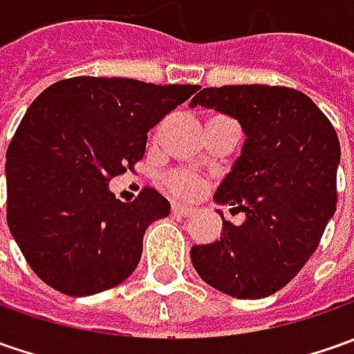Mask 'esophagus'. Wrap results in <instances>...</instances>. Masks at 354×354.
<instances>
[{"label": "esophagus", "mask_w": 354, "mask_h": 354, "mask_svg": "<svg viewBox=\"0 0 354 354\" xmlns=\"http://www.w3.org/2000/svg\"><path fill=\"white\" fill-rule=\"evenodd\" d=\"M171 211L175 212V214H181V216H189V214H193L195 209H193V207H185V205H177V203H175V205L171 207Z\"/></svg>", "instance_id": "1"}]
</instances>
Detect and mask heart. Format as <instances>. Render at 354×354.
I'll list each match as a JSON object with an SVG mask.
<instances>
[{
    "label": "heart",
    "mask_w": 354,
    "mask_h": 354,
    "mask_svg": "<svg viewBox=\"0 0 354 354\" xmlns=\"http://www.w3.org/2000/svg\"><path fill=\"white\" fill-rule=\"evenodd\" d=\"M165 185H167L171 195L179 198H193L203 191V179L195 173L183 169L171 171L165 177Z\"/></svg>",
    "instance_id": "b5f03b06"
}]
</instances>
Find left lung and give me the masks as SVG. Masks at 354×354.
Segmentation results:
<instances>
[{"label":"left lung","instance_id":"1","mask_svg":"<svg viewBox=\"0 0 354 354\" xmlns=\"http://www.w3.org/2000/svg\"><path fill=\"white\" fill-rule=\"evenodd\" d=\"M195 106L236 118L246 133L214 193L216 203L246 218L234 226L223 216L221 240L191 248L193 266L218 292L268 297L297 276L335 214L339 138L315 102L288 86L203 88Z\"/></svg>","mask_w":354,"mask_h":354}]
</instances>
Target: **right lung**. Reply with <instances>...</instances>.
I'll use <instances>...</instances> for the list:
<instances>
[{"mask_svg": "<svg viewBox=\"0 0 354 354\" xmlns=\"http://www.w3.org/2000/svg\"><path fill=\"white\" fill-rule=\"evenodd\" d=\"M197 90L75 76L27 108L6 153L7 225L47 286L84 297L138 268L145 228L169 214V203L151 187L122 203L108 183L133 169L147 131Z\"/></svg>", "mask_w": 354, "mask_h": 354, "instance_id": "add662e5", "label": "right lung"}]
</instances>
